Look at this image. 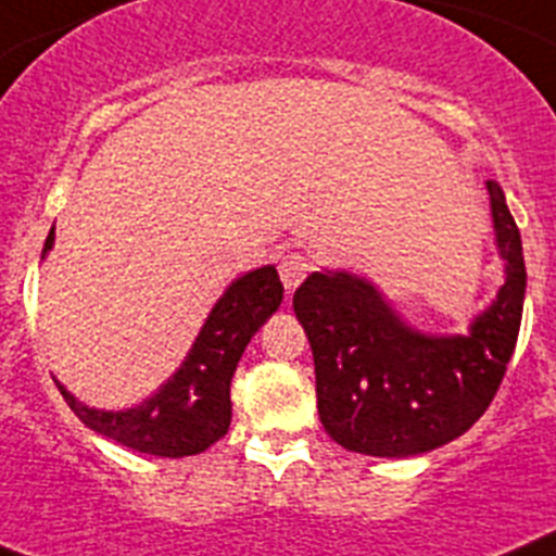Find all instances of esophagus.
I'll list each match as a JSON object with an SVG mask.
<instances>
[{
	"mask_svg": "<svg viewBox=\"0 0 556 556\" xmlns=\"http://www.w3.org/2000/svg\"><path fill=\"white\" fill-rule=\"evenodd\" d=\"M309 268H313V263H309L304 254H299V252L285 254V257L279 260V277H282L285 290H288V293H293V290L304 282V277L309 274Z\"/></svg>",
	"mask_w": 556,
	"mask_h": 556,
	"instance_id": "esophagus-1",
	"label": "esophagus"
}]
</instances>
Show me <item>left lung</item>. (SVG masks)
<instances>
[{
	"label": "left lung",
	"mask_w": 556,
	"mask_h": 556,
	"mask_svg": "<svg viewBox=\"0 0 556 556\" xmlns=\"http://www.w3.org/2000/svg\"><path fill=\"white\" fill-rule=\"evenodd\" d=\"M484 188L504 285L463 334L418 329L377 282L346 268L313 271L293 293L313 349L318 415L349 452H432L468 432L496 396L521 329L527 266L504 191Z\"/></svg>",
	"instance_id": "obj_1"
}]
</instances>
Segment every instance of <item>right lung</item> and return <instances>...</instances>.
<instances>
[{"label":"right lung","mask_w":556,"mask_h":556,"mask_svg":"<svg viewBox=\"0 0 556 556\" xmlns=\"http://www.w3.org/2000/svg\"><path fill=\"white\" fill-rule=\"evenodd\" d=\"M54 247V227L41 260ZM282 282L274 266L254 268L227 285L204 318L177 371L132 407L99 409L79 402L66 384L60 393L85 427L122 446L154 457H191L224 438L232 421L229 384L249 340L282 304Z\"/></svg>","instance_id":"right-lung-1"}]
</instances>
